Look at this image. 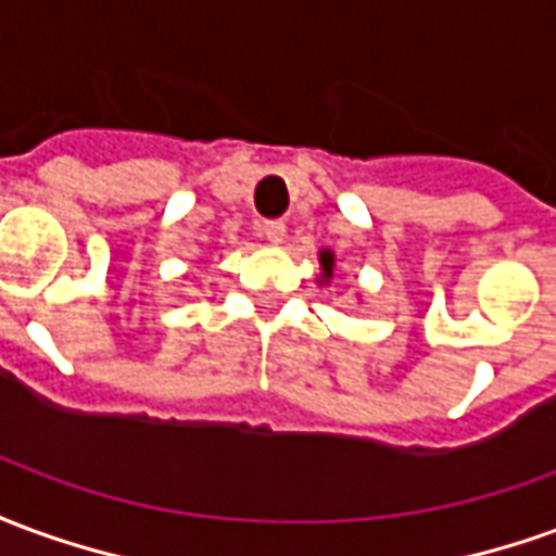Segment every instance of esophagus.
Here are the masks:
<instances>
[{
    "mask_svg": "<svg viewBox=\"0 0 556 556\" xmlns=\"http://www.w3.org/2000/svg\"><path fill=\"white\" fill-rule=\"evenodd\" d=\"M258 235L270 243H282V238H286V223H282V219H265V223L258 226Z\"/></svg>",
    "mask_w": 556,
    "mask_h": 556,
    "instance_id": "1",
    "label": "esophagus"
}]
</instances>
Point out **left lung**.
Here are the masks:
<instances>
[{"mask_svg":"<svg viewBox=\"0 0 556 556\" xmlns=\"http://www.w3.org/2000/svg\"><path fill=\"white\" fill-rule=\"evenodd\" d=\"M321 267H325V277H330L333 274V255L321 253Z\"/></svg>","mask_w":556,"mask_h":556,"instance_id":"1","label":"left lung"}]
</instances>
